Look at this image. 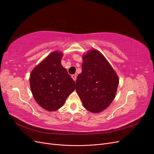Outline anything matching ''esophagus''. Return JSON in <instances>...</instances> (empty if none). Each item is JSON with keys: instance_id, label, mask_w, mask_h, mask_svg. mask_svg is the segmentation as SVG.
<instances>
[{"instance_id": "1", "label": "esophagus", "mask_w": 154, "mask_h": 154, "mask_svg": "<svg viewBox=\"0 0 154 154\" xmlns=\"http://www.w3.org/2000/svg\"><path fill=\"white\" fill-rule=\"evenodd\" d=\"M71 77H72V78L73 79L74 81H76V75H74V74H72V75L71 76Z\"/></svg>"}]
</instances>
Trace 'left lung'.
Wrapping results in <instances>:
<instances>
[{
  "label": "left lung",
  "mask_w": 154,
  "mask_h": 154,
  "mask_svg": "<svg viewBox=\"0 0 154 154\" xmlns=\"http://www.w3.org/2000/svg\"><path fill=\"white\" fill-rule=\"evenodd\" d=\"M82 58V71L76 79V91L85 108L92 113H98L114 100L119 79L98 51L90 50Z\"/></svg>",
  "instance_id": "left-lung-1"
}]
</instances>
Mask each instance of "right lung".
<instances>
[{"instance_id": "right-lung-1", "label": "right lung", "mask_w": 154, "mask_h": 154, "mask_svg": "<svg viewBox=\"0 0 154 154\" xmlns=\"http://www.w3.org/2000/svg\"><path fill=\"white\" fill-rule=\"evenodd\" d=\"M63 54L54 51L32 70L29 78L34 99L41 107L54 111L75 89V82L61 64Z\"/></svg>"}]
</instances>
